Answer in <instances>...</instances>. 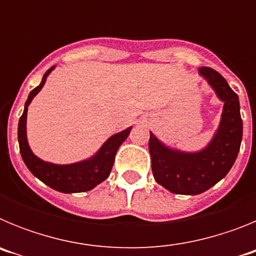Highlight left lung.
<instances>
[{
  "label": "left lung",
  "instance_id": "left-lung-1",
  "mask_svg": "<svg viewBox=\"0 0 256 256\" xmlns=\"http://www.w3.org/2000/svg\"><path fill=\"white\" fill-rule=\"evenodd\" d=\"M198 72L224 102L220 124L210 144L198 152H182L166 148L152 133L148 141L154 178L180 195H198L224 178L236 162L242 140L238 96L216 70L202 66Z\"/></svg>",
  "mask_w": 256,
  "mask_h": 256
}]
</instances>
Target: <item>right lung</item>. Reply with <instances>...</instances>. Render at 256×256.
<instances>
[{"label":"right lung","mask_w":256,"mask_h":256,"mask_svg":"<svg viewBox=\"0 0 256 256\" xmlns=\"http://www.w3.org/2000/svg\"><path fill=\"white\" fill-rule=\"evenodd\" d=\"M54 68L55 66L47 70L44 78H42L40 84L29 94L26 108H24V112L19 119L18 140H19L20 154H22V160H24L29 170L32 172V174L51 188L58 192H64V194L90 191L108 177L112 164H114L115 154H116L119 146L126 141L132 126L112 136L102 144V148L97 151L96 155L92 156L91 159L88 160H83V162L69 165H58L46 162L37 158L34 154L32 152L28 144V140H26V112H28V105L33 100V97L42 90V87L46 83L47 76L51 73Z\"/></svg>","instance_id":"1"}]
</instances>
